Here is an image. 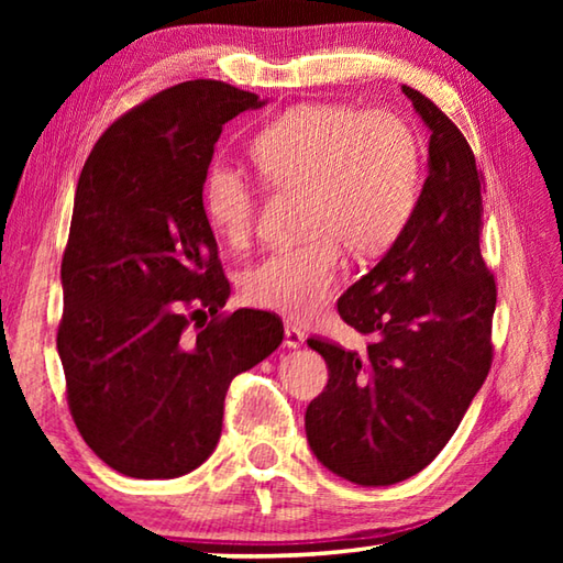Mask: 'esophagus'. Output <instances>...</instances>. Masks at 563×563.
<instances>
[{"label": "esophagus", "instance_id": "1", "mask_svg": "<svg viewBox=\"0 0 563 563\" xmlns=\"http://www.w3.org/2000/svg\"><path fill=\"white\" fill-rule=\"evenodd\" d=\"M302 342H305V332L298 325H292V322H285V345L295 350V347H302Z\"/></svg>", "mask_w": 563, "mask_h": 563}]
</instances>
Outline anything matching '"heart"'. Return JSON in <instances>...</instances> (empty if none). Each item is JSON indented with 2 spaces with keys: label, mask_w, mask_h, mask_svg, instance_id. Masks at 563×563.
Returning <instances> with one entry per match:
<instances>
[{
  "label": "heart",
  "mask_w": 563,
  "mask_h": 563,
  "mask_svg": "<svg viewBox=\"0 0 563 563\" xmlns=\"http://www.w3.org/2000/svg\"><path fill=\"white\" fill-rule=\"evenodd\" d=\"M247 154L268 184L302 190L305 233L265 253L241 283L245 302L292 318H308L330 300L347 245L355 255H375L397 241L422 186L417 133L387 109L302 103L265 123ZM203 211L228 243L241 245L253 233L258 196L233 161L208 164Z\"/></svg>",
  "instance_id": "heart-1"
}]
</instances>
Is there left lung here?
<instances>
[{
	"label": "left lung",
	"mask_w": 563,
	"mask_h": 563,
	"mask_svg": "<svg viewBox=\"0 0 563 563\" xmlns=\"http://www.w3.org/2000/svg\"><path fill=\"white\" fill-rule=\"evenodd\" d=\"M402 91L430 126V176L385 258L338 300L340 318L373 340L362 355L308 340L330 375L305 412L310 450L362 487L422 472L494 357L497 283L479 251L484 176L454 121L419 91Z\"/></svg>",
	"instance_id": "obj_1"
}]
</instances>
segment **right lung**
Instances as JSON below:
<instances>
[{
    "label": "right lung",
    "instance_id": "obj_1",
    "mask_svg": "<svg viewBox=\"0 0 563 563\" xmlns=\"http://www.w3.org/2000/svg\"><path fill=\"white\" fill-rule=\"evenodd\" d=\"M263 103L223 81L176 84L113 121L81 168L56 347L76 430L126 476L201 466L231 379L283 342L273 312H221L231 285L203 211L223 123Z\"/></svg>",
    "mask_w": 563,
    "mask_h": 563
}]
</instances>
